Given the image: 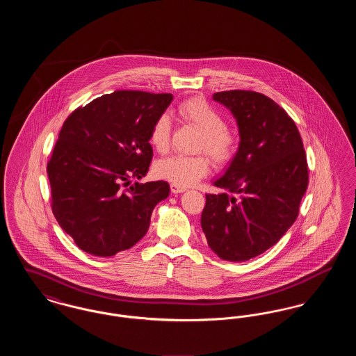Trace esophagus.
I'll return each mask as SVG.
<instances>
[{
  "label": "esophagus",
  "mask_w": 356,
  "mask_h": 356,
  "mask_svg": "<svg viewBox=\"0 0 356 356\" xmlns=\"http://www.w3.org/2000/svg\"><path fill=\"white\" fill-rule=\"evenodd\" d=\"M170 191H172V193H183V192H186V186H177V184H170Z\"/></svg>",
  "instance_id": "34e87169"
}]
</instances>
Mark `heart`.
I'll use <instances>...</instances> for the list:
<instances>
[{"label":"heart","mask_w":356,"mask_h":356,"mask_svg":"<svg viewBox=\"0 0 356 356\" xmlns=\"http://www.w3.org/2000/svg\"><path fill=\"white\" fill-rule=\"evenodd\" d=\"M179 115L186 124L195 127L202 135L197 141V151L209 154L216 163H227L235 152V135L225 128L220 113L202 99H189L179 106ZM153 148L165 152L170 147V121L167 115L159 116L149 136ZM156 172L160 177L173 184L189 186L197 183L209 172V161L205 156L175 154L157 163Z\"/></svg>","instance_id":"obj_1"}]
</instances>
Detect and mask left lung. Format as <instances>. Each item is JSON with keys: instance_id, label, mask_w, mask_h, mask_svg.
<instances>
[{"instance_id": "left-lung-1", "label": "left lung", "mask_w": 356, "mask_h": 356, "mask_svg": "<svg viewBox=\"0 0 356 356\" xmlns=\"http://www.w3.org/2000/svg\"><path fill=\"white\" fill-rule=\"evenodd\" d=\"M231 111L238 148L213 186L228 193L205 195L202 228L222 260L245 261L266 252L295 222L308 186L300 134L270 97L252 90L218 92Z\"/></svg>"}]
</instances>
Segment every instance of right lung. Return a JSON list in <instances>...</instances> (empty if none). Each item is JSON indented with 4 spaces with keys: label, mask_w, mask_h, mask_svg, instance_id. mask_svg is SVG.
Wrapping results in <instances>:
<instances>
[{
    "label": "right lung",
    "mask_w": 356,
    "mask_h": 356,
    "mask_svg": "<svg viewBox=\"0 0 356 356\" xmlns=\"http://www.w3.org/2000/svg\"><path fill=\"white\" fill-rule=\"evenodd\" d=\"M170 93L119 90L65 120L48 163L51 211L77 247L95 256L129 250L147 234L167 181L131 184L149 170L153 124Z\"/></svg>",
    "instance_id": "obj_1"
}]
</instances>
